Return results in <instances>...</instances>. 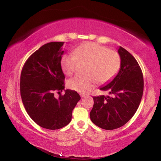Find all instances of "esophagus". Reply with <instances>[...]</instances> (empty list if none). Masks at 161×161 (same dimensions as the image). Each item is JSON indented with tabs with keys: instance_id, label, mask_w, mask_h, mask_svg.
Wrapping results in <instances>:
<instances>
[{
	"instance_id": "obj_1",
	"label": "esophagus",
	"mask_w": 161,
	"mask_h": 161,
	"mask_svg": "<svg viewBox=\"0 0 161 161\" xmlns=\"http://www.w3.org/2000/svg\"><path fill=\"white\" fill-rule=\"evenodd\" d=\"M86 97V95H84V94H81V98H83V97Z\"/></svg>"
}]
</instances>
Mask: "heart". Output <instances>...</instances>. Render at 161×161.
Returning <instances> with one entry per match:
<instances>
[{"mask_svg":"<svg viewBox=\"0 0 161 161\" xmlns=\"http://www.w3.org/2000/svg\"><path fill=\"white\" fill-rule=\"evenodd\" d=\"M74 54H64L61 59L64 73L72 76L77 69L79 62L88 63L86 77L76 76L68 81L70 89L81 94H87L98 81L105 84L111 81L119 72L121 59L115 50L94 42H87L76 47Z\"/></svg>","mask_w":161,"mask_h":161,"instance_id":"b5f03b06","label":"heart"}]
</instances>
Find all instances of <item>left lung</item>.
Segmentation results:
<instances>
[{
  "instance_id": "left-lung-1",
  "label": "left lung",
  "mask_w": 161,
  "mask_h": 161,
  "mask_svg": "<svg viewBox=\"0 0 161 161\" xmlns=\"http://www.w3.org/2000/svg\"><path fill=\"white\" fill-rule=\"evenodd\" d=\"M121 67L115 78L100 88L111 96L94 97L90 119L97 126L113 130L124 126L132 118L141 103L143 92V73L131 54L120 46Z\"/></svg>"
}]
</instances>
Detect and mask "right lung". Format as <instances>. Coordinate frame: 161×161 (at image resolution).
I'll return each instance as SVG.
<instances>
[{"mask_svg":"<svg viewBox=\"0 0 161 161\" xmlns=\"http://www.w3.org/2000/svg\"><path fill=\"white\" fill-rule=\"evenodd\" d=\"M63 45L64 42H52L42 45L27 59L20 75V95L27 113L37 125L50 130L67 126L81 99L70 89L58 99L54 97V92L64 89Z\"/></svg>","mask_w":161,"mask_h":161,"instance_id":"obj_1","label":"right lung"}]
</instances>
